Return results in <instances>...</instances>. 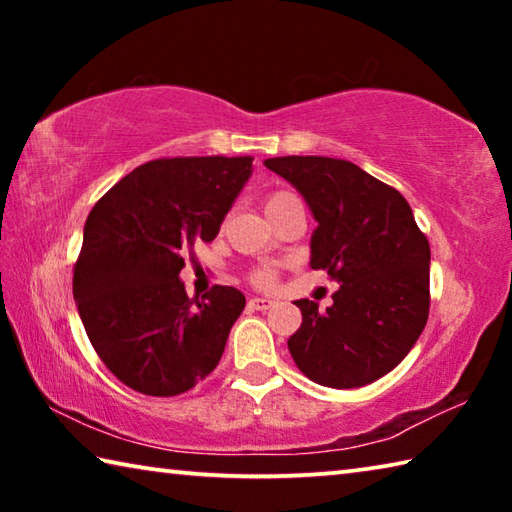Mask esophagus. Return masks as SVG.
Instances as JSON below:
<instances>
[{
    "label": "esophagus",
    "instance_id": "obj_1",
    "mask_svg": "<svg viewBox=\"0 0 512 512\" xmlns=\"http://www.w3.org/2000/svg\"><path fill=\"white\" fill-rule=\"evenodd\" d=\"M248 307L250 309H257V311H266V309L273 307V300H268V298H250L248 300Z\"/></svg>",
    "mask_w": 512,
    "mask_h": 512
}]
</instances>
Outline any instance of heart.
<instances>
[{
    "label": "heart",
    "mask_w": 512,
    "mask_h": 512,
    "mask_svg": "<svg viewBox=\"0 0 512 512\" xmlns=\"http://www.w3.org/2000/svg\"><path fill=\"white\" fill-rule=\"evenodd\" d=\"M293 194L291 192H284V189H277V192H271L264 198V212L271 214L275 207H280L284 201H289ZM275 277H277V268L275 266H253L248 271V280L250 284H255L257 289H268L275 284Z\"/></svg>",
    "instance_id": "b5f03b06"
}]
</instances>
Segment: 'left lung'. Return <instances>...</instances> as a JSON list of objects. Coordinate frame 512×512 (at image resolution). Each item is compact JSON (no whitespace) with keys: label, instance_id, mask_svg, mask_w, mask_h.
I'll return each mask as SVG.
<instances>
[{"label":"left lung","instance_id":"8db88e82","mask_svg":"<svg viewBox=\"0 0 512 512\" xmlns=\"http://www.w3.org/2000/svg\"><path fill=\"white\" fill-rule=\"evenodd\" d=\"M264 164L305 196L318 221L311 268L341 284L325 311L314 300H296L302 325L289 339L293 361L329 388L384 377L411 352L429 318L431 250L411 205L348 160L284 155Z\"/></svg>","mask_w":512,"mask_h":512}]
</instances>
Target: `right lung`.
Instances as JSON below:
<instances>
[{
	"mask_svg": "<svg viewBox=\"0 0 512 512\" xmlns=\"http://www.w3.org/2000/svg\"><path fill=\"white\" fill-rule=\"evenodd\" d=\"M253 158H160L103 194L85 221L74 300L94 352L121 384L153 397L194 388L219 363L246 307L235 287L189 298L178 273L219 235Z\"/></svg>",
	"mask_w": 512,
	"mask_h": 512,
	"instance_id": "obj_1",
	"label": "right lung"
}]
</instances>
